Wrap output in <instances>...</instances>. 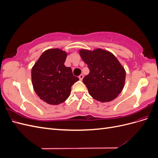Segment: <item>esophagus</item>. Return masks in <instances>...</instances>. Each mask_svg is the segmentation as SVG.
Wrapping results in <instances>:
<instances>
[{
    "mask_svg": "<svg viewBox=\"0 0 158 158\" xmlns=\"http://www.w3.org/2000/svg\"><path fill=\"white\" fill-rule=\"evenodd\" d=\"M78 78H79V79H80V80H82V79H83V78H84V75L82 74H80L79 76H78Z\"/></svg>",
    "mask_w": 158,
    "mask_h": 158,
    "instance_id": "esophagus-1",
    "label": "esophagus"
}]
</instances>
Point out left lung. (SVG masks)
<instances>
[{"label": "left lung", "mask_w": 158, "mask_h": 158, "mask_svg": "<svg viewBox=\"0 0 158 158\" xmlns=\"http://www.w3.org/2000/svg\"><path fill=\"white\" fill-rule=\"evenodd\" d=\"M80 55L89 70L83 82L91 96L101 102L115 99L123 90L126 78L125 70L116 57L101 49H82Z\"/></svg>", "instance_id": "1"}]
</instances>
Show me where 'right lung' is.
Returning <instances> with one entry per match:
<instances>
[{
    "label": "right lung",
    "instance_id": "obj_1",
    "mask_svg": "<svg viewBox=\"0 0 158 158\" xmlns=\"http://www.w3.org/2000/svg\"><path fill=\"white\" fill-rule=\"evenodd\" d=\"M66 52L59 49L42 53L31 70L33 87L40 98L47 103L59 105L70 95L71 87L79 78L64 63Z\"/></svg>",
    "mask_w": 158,
    "mask_h": 158
}]
</instances>
